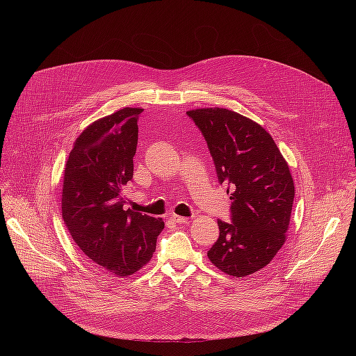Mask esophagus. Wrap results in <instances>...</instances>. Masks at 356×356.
I'll return each mask as SVG.
<instances>
[{"mask_svg": "<svg viewBox=\"0 0 356 356\" xmlns=\"http://www.w3.org/2000/svg\"><path fill=\"white\" fill-rule=\"evenodd\" d=\"M170 220H172V221H175L176 224H184V222H187V221H188V218H187V217H181V216H176V214L170 216Z\"/></svg>", "mask_w": 356, "mask_h": 356, "instance_id": "obj_1", "label": "esophagus"}]
</instances>
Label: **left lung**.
<instances>
[{
    "instance_id": "8db88e82",
    "label": "left lung",
    "mask_w": 356,
    "mask_h": 356,
    "mask_svg": "<svg viewBox=\"0 0 356 356\" xmlns=\"http://www.w3.org/2000/svg\"><path fill=\"white\" fill-rule=\"evenodd\" d=\"M187 115L204 135L218 181L231 193V220L207 252L221 272L243 277L270 264L286 241L294 200L289 165L269 132L227 108Z\"/></svg>"
}]
</instances>
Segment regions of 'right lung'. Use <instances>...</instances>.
Masks as SVG:
<instances>
[{
	"instance_id": "obj_1",
	"label": "right lung",
	"mask_w": 356,
	"mask_h": 356,
	"mask_svg": "<svg viewBox=\"0 0 356 356\" xmlns=\"http://www.w3.org/2000/svg\"><path fill=\"white\" fill-rule=\"evenodd\" d=\"M142 111L125 107L90 124L76 139L63 176L62 216L73 241L117 277L150 261L165 228L162 218L124 209Z\"/></svg>"
}]
</instances>
